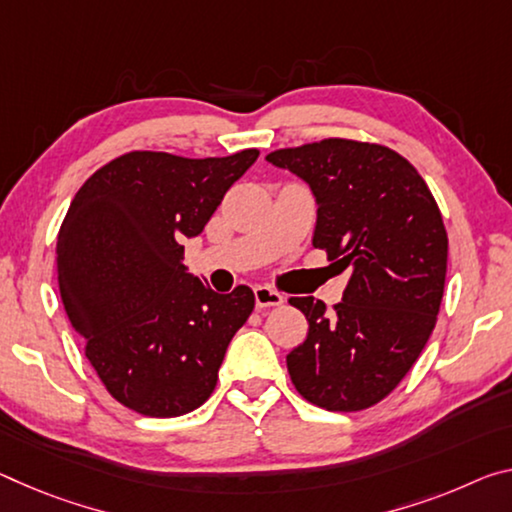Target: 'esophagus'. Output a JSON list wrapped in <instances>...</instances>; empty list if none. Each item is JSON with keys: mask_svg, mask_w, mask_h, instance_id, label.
<instances>
[{"mask_svg": "<svg viewBox=\"0 0 512 512\" xmlns=\"http://www.w3.org/2000/svg\"><path fill=\"white\" fill-rule=\"evenodd\" d=\"M282 303H285V296H282L280 291H275L266 285L255 287V305L259 310H264V307H280Z\"/></svg>", "mask_w": 512, "mask_h": 512, "instance_id": "esophagus-1", "label": "esophagus"}]
</instances>
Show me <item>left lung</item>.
Segmentation results:
<instances>
[{"mask_svg":"<svg viewBox=\"0 0 512 512\" xmlns=\"http://www.w3.org/2000/svg\"><path fill=\"white\" fill-rule=\"evenodd\" d=\"M266 159L310 184L312 246L351 271L342 303L289 298L307 339L287 355L298 394L330 412L383 401L417 362L440 312L449 239L417 168L378 143L323 139Z\"/></svg>","mask_w":512,"mask_h":512,"instance_id":"obj_1","label":"left lung"}]
</instances>
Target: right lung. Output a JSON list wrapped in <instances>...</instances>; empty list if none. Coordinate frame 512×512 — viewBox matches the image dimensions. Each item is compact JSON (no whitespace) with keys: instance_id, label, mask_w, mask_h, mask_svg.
<instances>
[{"instance_id":"obj_1","label":"right lung","mask_w":512,"mask_h":512,"mask_svg":"<svg viewBox=\"0 0 512 512\" xmlns=\"http://www.w3.org/2000/svg\"><path fill=\"white\" fill-rule=\"evenodd\" d=\"M259 150L186 159L120 154L72 198L56 241L61 300L107 392L145 417H180L212 396L255 294H216L186 273L198 237Z\"/></svg>"}]
</instances>
